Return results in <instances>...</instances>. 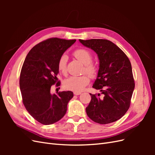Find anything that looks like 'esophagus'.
I'll list each match as a JSON object with an SVG mask.
<instances>
[{
    "label": "esophagus",
    "mask_w": 155,
    "mask_h": 155,
    "mask_svg": "<svg viewBox=\"0 0 155 155\" xmlns=\"http://www.w3.org/2000/svg\"><path fill=\"white\" fill-rule=\"evenodd\" d=\"M74 95L78 96V95H80L81 93L80 92H74Z\"/></svg>",
    "instance_id": "obj_1"
}]
</instances>
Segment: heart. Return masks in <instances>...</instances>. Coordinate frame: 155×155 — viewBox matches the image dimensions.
Returning a JSON list of instances; mask_svg holds the SVG:
<instances>
[{"mask_svg":"<svg viewBox=\"0 0 155 155\" xmlns=\"http://www.w3.org/2000/svg\"><path fill=\"white\" fill-rule=\"evenodd\" d=\"M75 58L84 64L83 72H85L92 78H95L98 72L97 65L92 62V55L90 51L84 48L77 49L74 51ZM68 56L63 54L58 62V68L60 72L66 74L67 72V63ZM90 82V79L87 75L80 76H71L64 81V86L74 92H81Z\"/></svg>","mask_w":155,"mask_h":155,"instance_id":"heart-1","label":"heart"}]
</instances>
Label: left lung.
I'll return each mask as SVG.
<instances>
[{
    "label": "left lung",
    "mask_w": 155,
    "mask_h": 155,
    "mask_svg": "<svg viewBox=\"0 0 155 155\" xmlns=\"http://www.w3.org/2000/svg\"><path fill=\"white\" fill-rule=\"evenodd\" d=\"M97 54L99 70L92 86L100 94H92L87 114L100 124L114 122L128 110L134 88L132 67L127 56L118 46L107 39H79Z\"/></svg>",
    "instance_id": "1"
}]
</instances>
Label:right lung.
Wrapping results in <instances>:
<instances>
[{"label":"right lung","instance_id":"1","mask_svg":"<svg viewBox=\"0 0 155 155\" xmlns=\"http://www.w3.org/2000/svg\"><path fill=\"white\" fill-rule=\"evenodd\" d=\"M76 41L57 37L42 41L30 50L23 63L19 79L22 103L33 118L43 125L61 119L74 96L71 91L51 94L50 89L55 84L60 85L58 60Z\"/></svg>","mask_w":155,"mask_h":155}]
</instances>
